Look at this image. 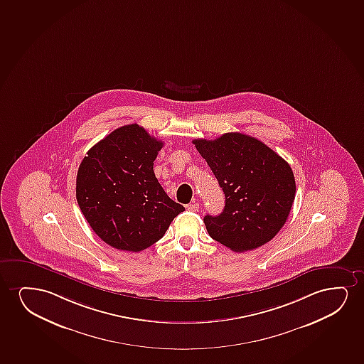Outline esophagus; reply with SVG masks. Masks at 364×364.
<instances>
[{
    "instance_id": "1",
    "label": "esophagus",
    "mask_w": 364,
    "mask_h": 364,
    "mask_svg": "<svg viewBox=\"0 0 364 364\" xmlns=\"http://www.w3.org/2000/svg\"><path fill=\"white\" fill-rule=\"evenodd\" d=\"M186 208H188L189 211H191V213H196L198 210V203L193 201V203H189V205H186Z\"/></svg>"
}]
</instances>
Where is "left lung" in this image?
Instances as JSON below:
<instances>
[{"label": "left lung", "instance_id": "obj_1", "mask_svg": "<svg viewBox=\"0 0 364 364\" xmlns=\"http://www.w3.org/2000/svg\"><path fill=\"white\" fill-rule=\"evenodd\" d=\"M193 143L226 198L218 216L203 218L208 235L233 252L255 250L273 240L287 222L296 191L288 163L243 133Z\"/></svg>", "mask_w": 364, "mask_h": 364}]
</instances>
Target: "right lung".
<instances>
[{
    "mask_svg": "<svg viewBox=\"0 0 364 364\" xmlns=\"http://www.w3.org/2000/svg\"><path fill=\"white\" fill-rule=\"evenodd\" d=\"M163 142L137 123L114 129L81 161L76 200L95 233L116 250L141 252L164 236L185 208L153 170Z\"/></svg>",
    "mask_w": 364,
    "mask_h": 364,
    "instance_id": "right-lung-1",
    "label": "right lung"
}]
</instances>
